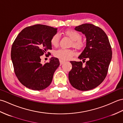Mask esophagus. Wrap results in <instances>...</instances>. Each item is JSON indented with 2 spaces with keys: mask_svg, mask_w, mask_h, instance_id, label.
Listing matches in <instances>:
<instances>
[{
  "mask_svg": "<svg viewBox=\"0 0 123 123\" xmlns=\"http://www.w3.org/2000/svg\"><path fill=\"white\" fill-rule=\"evenodd\" d=\"M59 61H60V64H63L64 62H65V61L63 60H61V59H60V60H59Z\"/></svg>",
  "mask_w": 123,
  "mask_h": 123,
  "instance_id": "obj_1",
  "label": "esophagus"
}]
</instances>
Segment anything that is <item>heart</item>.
Segmentation results:
<instances>
[{
	"label": "heart",
	"instance_id": "obj_1",
	"mask_svg": "<svg viewBox=\"0 0 123 123\" xmlns=\"http://www.w3.org/2000/svg\"><path fill=\"white\" fill-rule=\"evenodd\" d=\"M65 35L68 36L72 40V45L76 49H81L83 47L85 42L81 38V35L78 31L72 29H68L64 31ZM60 41V36L58 33L54 35L51 39V43L54 47H57L59 44ZM55 56L63 60H66L70 59L74 55L72 50L65 49H60L55 52Z\"/></svg>",
	"mask_w": 123,
	"mask_h": 123
}]
</instances>
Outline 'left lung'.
I'll return each instance as SVG.
<instances>
[{
    "label": "left lung",
    "mask_w": 123,
    "mask_h": 123,
    "mask_svg": "<svg viewBox=\"0 0 123 123\" xmlns=\"http://www.w3.org/2000/svg\"><path fill=\"white\" fill-rule=\"evenodd\" d=\"M75 30L86 37V47L78 57L82 61H70L72 68L68 73L72 86L80 91L98 86L106 78L112 59V51L108 37L100 28L92 24L77 26Z\"/></svg>",
    "instance_id": "obj_1"
}]
</instances>
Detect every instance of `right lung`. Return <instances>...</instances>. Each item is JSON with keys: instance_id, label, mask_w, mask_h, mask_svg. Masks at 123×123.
Instances as JSON below:
<instances>
[{"instance_id": "obj_1", "label": "right lung", "mask_w": 123, "mask_h": 123, "mask_svg": "<svg viewBox=\"0 0 123 123\" xmlns=\"http://www.w3.org/2000/svg\"><path fill=\"white\" fill-rule=\"evenodd\" d=\"M57 28L36 25L23 29L14 41L11 58L17 78L24 86L40 91L49 86L55 71L60 65L59 59L52 57L49 62L42 64L40 56L52 49L51 39Z\"/></svg>"}]
</instances>
